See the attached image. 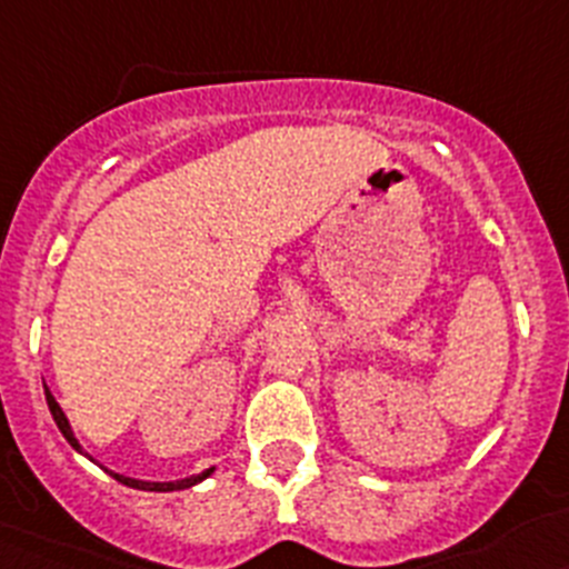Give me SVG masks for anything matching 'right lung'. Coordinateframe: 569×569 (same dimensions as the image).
Segmentation results:
<instances>
[{
    "mask_svg": "<svg viewBox=\"0 0 569 569\" xmlns=\"http://www.w3.org/2000/svg\"><path fill=\"white\" fill-rule=\"evenodd\" d=\"M44 398H47V406H50V415H53L56 426H59V431H61V435H64V440L70 442V446L76 448V451H81V446H78L76 435H72V429H70V420H67V415H64V411H61V406L56 403V398H53V395H50V389H47V387H44ZM109 473H112V477L118 479V482H123V486H129V488H138V491H160V493H166V491H182V488L197 486V482H202V479H206V477H211L213 468H208V471L197 473V477L177 479V482H143V479L123 477V473H114V471H109Z\"/></svg>",
    "mask_w": 569,
    "mask_h": 569,
    "instance_id": "1",
    "label": "right lung"
}]
</instances>
